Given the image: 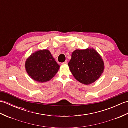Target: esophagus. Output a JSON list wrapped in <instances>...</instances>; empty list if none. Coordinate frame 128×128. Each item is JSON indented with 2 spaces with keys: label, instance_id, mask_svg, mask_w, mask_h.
I'll return each instance as SVG.
<instances>
[{
  "label": "esophagus",
  "instance_id": "34e87169",
  "mask_svg": "<svg viewBox=\"0 0 128 128\" xmlns=\"http://www.w3.org/2000/svg\"><path fill=\"white\" fill-rule=\"evenodd\" d=\"M67 64H68V62L67 61L64 62H62V64H65V65H66Z\"/></svg>",
  "mask_w": 128,
  "mask_h": 128
}]
</instances>
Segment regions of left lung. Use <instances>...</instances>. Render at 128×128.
Here are the masks:
<instances>
[{
	"mask_svg": "<svg viewBox=\"0 0 128 128\" xmlns=\"http://www.w3.org/2000/svg\"><path fill=\"white\" fill-rule=\"evenodd\" d=\"M68 66L76 79L86 85L97 81L104 70L102 56L94 49L89 48L73 52Z\"/></svg>",
	"mask_w": 128,
	"mask_h": 128,
	"instance_id": "obj_1",
	"label": "left lung"
}]
</instances>
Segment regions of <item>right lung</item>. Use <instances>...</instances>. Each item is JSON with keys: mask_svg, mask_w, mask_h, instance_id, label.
Segmentation results:
<instances>
[{"mask_svg": "<svg viewBox=\"0 0 128 128\" xmlns=\"http://www.w3.org/2000/svg\"><path fill=\"white\" fill-rule=\"evenodd\" d=\"M59 68L60 66L48 50H39L32 53L25 62V69L28 75L38 82L50 81Z\"/></svg>", "mask_w": 128, "mask_h": 128, "instance_id": "1", "label": "right lung"}]
</instances>
